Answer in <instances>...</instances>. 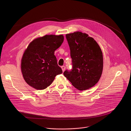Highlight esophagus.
<instances>
[{"instance_id":"esophagus-1","label":"esophagus","mask_w":131,"mask_h":131,"mask_svg":"<svg viewBox=\"0 0 131 131\" xmlns=\"http://www.w3.org/2000/svg\"><path fill=\"white\" fill-rule=\"evenodd\" d=\"M61 69H62V71L64 72V71H65V70H66V67H65L64 66H62V67H61Z\"/></svg>"}]
</instances>
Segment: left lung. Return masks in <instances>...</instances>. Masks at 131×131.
<instances>
[{"label":"left lung","mask_w":131,"mask_h":131,"mask_svg":"<svg viewBox=\"0 0 131 131\" xmlns=\"http://www.w3.org/2000/svg\"><path fill=\"white\" fill-rule=\"evenodd\" d=\"M72 59V69L64 75L75 88L85 90L99 80L103 70V56L100 47L93 38L80 32L66 35Z\"/></svg>","instance_id":"8db88e82"}]
</instances>
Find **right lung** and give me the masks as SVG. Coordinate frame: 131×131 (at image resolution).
Instances as JSON below:
<instances>
[{
	"mask_svg": "<svg viewBox=\"0 0 131 131\" xmlns=\"http://www.w3.org/2000/svg\"><path fill=\"white\" fill-rule=\"evenodd\" d=\"M64 40L62 35H45L31 42L21 59V70L26 83L37 90L50 86L56 75L62 73L54 51Z\"/></svg>",
	"mask_w": 131,
	"mask_h": 131,
	"instance_id": "obj_1",
	"label": "right lung"
}]
</instances>
